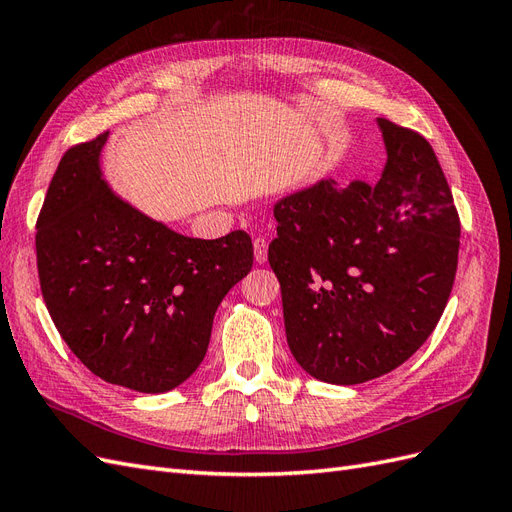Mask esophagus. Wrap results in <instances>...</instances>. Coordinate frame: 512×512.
Here are the masks:
<instances>
[{
    "mask_svg": "<svg viewBox=\"0 0 512 512\" xmlns=\"http://www.w3.org/2000/svg\"><path fill=\"white\" fill-rule=\"evenodd\" d=\"M267 252H269V243H267V239H262V237L254 239V258H256L258 265H262V262L267 260Z\"/></svg>",
    "mask_w": 512,
    "mask_h": 512,
    "instance_id": "obj_1",
    "label": "esophagus"
}]
</instances>
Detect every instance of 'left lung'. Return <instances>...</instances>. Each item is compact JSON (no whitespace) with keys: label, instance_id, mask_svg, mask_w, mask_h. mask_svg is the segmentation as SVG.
Masks as SVG:
<instances>
[{"label":"left lung","instance_id":"1","mask_svg":"<svg viewBox=\"0 0 512 512\" xmlns=\"http://www.w3.org/2000/svg\"><path fill=\"white\" fill-rule=\"evenodd\" d=\"M376 185L322 179L277 200L269 265L288 348L309 376L361 384L425 344L451 297L461 224L425 138L378 117Z\"/></svg>","mask_w":512,"mask_h":512}]
</instances>
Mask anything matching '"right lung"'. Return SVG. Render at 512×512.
Segmentation results:
<instances>
[{"instance_id": "add662e5", "label": "right lung", "mask_w": 512, "mask_h": 512, "mask_svg": "<svg viewBox=\"0 0 512 512\" xmlns=\"http://www.w3.org/2000/svg\"><path fill=\"white\" fill-rule=\"evenodd\" d=\"M108 132L61 158L38 215L46 309L91 374L166 393L203 363L213 316L250 273L247 232L192 239L147 218L102 177Z\"/></svg>"}]
</instances>
